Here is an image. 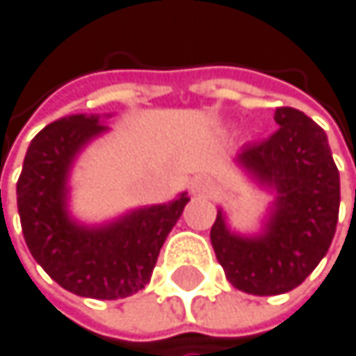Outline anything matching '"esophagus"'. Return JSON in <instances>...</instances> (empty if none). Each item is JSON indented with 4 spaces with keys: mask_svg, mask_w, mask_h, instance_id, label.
<instances>
[{
    "mask_svg": "<svg viewBox=\"0 0 356 356\" xmlns=\"http://www.w3.org/2000/svg\"><path fill=\"white\" fill-rule=\"evenodd\" d=\"M190 192L192 194H198V196H209L213 192V184L209 179H204V177H196L190 184Z\"/></svg>",
    "mask_w": 356,
    "mask_h": 356,
    "instance_id": "1",
    "label": "esophagus"
}]
</instances>
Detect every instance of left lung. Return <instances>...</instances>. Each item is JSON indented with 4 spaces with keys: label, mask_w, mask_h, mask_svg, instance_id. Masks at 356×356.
I'll return each instance as SVG.
<instances>
[{
    "label": "left lung",
    "mask_w": 356,
    "mask_h": 356,
    "mask_svg": "<svg viewBox=\"0 0 356 356\" xmlns=\"http://www.w3.org/2000/svg\"><path fill=\"white\" fill-rule=\"evenodd\" d=\"M275 124L277 132L239 154V162L277 192L265 235H232L222 211L211 226L226 280L258 297L289 293L316 269L339 213V172L325 130L291 106L275 108Z\"/></svg>",
    "instance_id": "obj_1"
}]
</instances>
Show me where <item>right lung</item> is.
Masks as SVG:
<instances>
[{
  "mask_svg": "<svg viewBox=\"0 0 356 356\" xmlns=\"http://www.w3.org/2000/svg\"><path fill=\"white\" fill-rule=\"evenodd\" d=\"M106 130L98 117L57 119L31 140L17 181L25 243L61 289L91 299H124L152 280L158 254L188 196L138 209L104 228L74 224L65 211V179L81 147Z\"/></svg>",
  "mask_w": 356,
  "mask_h": 356,
  "instance_id": "add662e5",
  "label": "right lung"
}]
</instances>
